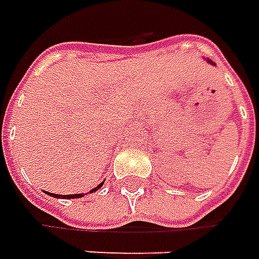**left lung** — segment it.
Returning a JSON list of instances; mask_svg holds the SVG:
<instances>
[{
    "mask_svg": "<svg viewBox=\"0 0 259 259\" xmlns=\"http://www.w3.org/2000/svg\"><path fill=\"white\" fill-rule=\"evenodd\" d=\"M209 62H211V61H209Z\"/></svg>",
    "mask_w": 259,
    "mask_h": 259,
    "instance_id": "left-lung-1",
    "label": "left lung"
}]
</instances>
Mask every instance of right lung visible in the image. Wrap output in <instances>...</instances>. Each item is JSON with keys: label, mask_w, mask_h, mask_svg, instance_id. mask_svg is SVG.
I'll return each instance as SVG.
<instances>
[{"label": "right lung", "mask_w": 259, "mask_h": 259, "mask_svg": "<svg viewBox=\"0 0 259 259\" xmlns=\"http://www.w3.org/2000/svg\"><path fill=\"white\" fill-rule=\"evenodd\" d=\"M102 184H104V182H102ZM102 184H100L98 187L93 188V190H91V192H94V191H97V190H100V188L102 187ZM47 194H48V192H47ZM50 195H53L54 198H81V197H84L82 194H72V195H62V197H61V195H58V194H50Z\"/></svg>", "instance_id": "obj_1"}]
</instances>
